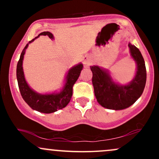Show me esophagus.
I'll return each mask as SVG.
<instances>
[{"mask_svg": "<svg viewBox=\"0 0 159 159\" xmlns=\"http://www.w3.org/2000/svg\"><path fill=\"white\" fill-rule=\"evenodd\" d=\"M84 64L85 66H89L90 64V59L89 56H85L84 57Z\"/></svg>", "mask_w": 159, "mask_h": 159, "instance_id": "1", "label": "esophagus"}]
</instances>
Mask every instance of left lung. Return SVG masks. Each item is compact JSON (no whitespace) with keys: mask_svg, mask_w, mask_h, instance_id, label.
<instances>
[{"mask_svg":"<svg viewBox=\"0 0 159 159\" xmlns=\"http://www.w3.org/2000/svg\"><path fill=\"white\" fill-rule=\"evenodd\" d=\"M131 55L137 63L136 75L128 85L120 86L112 81L107 71L98 66H90L92 83L97 102L102 106L122 110L133 105L143 93L147 81L145 62L139 49L129 43Z\"/></svg>","mask_w":159,"mask_h":159,"instance_id":"1","label":"left lung"}]
</instances>
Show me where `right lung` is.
Returning <instances> with one entry per match:
<instances>
[{"instance_id":"add662e5","label":"right lung","mask_w":159,"mask_h":159,"mask_svg":"<svg viewBox=\"0 0 159 159\" xmlns=\"http://www.w3.org/2000/svg\"><path fill=\"white\" fill-rule=\"evenodd\" d=\"M40 35H47L51 39L53 38V35L48 31L41 33L39 36ZM39 36H36V38L39 37ZM35 39L30 40L28 44L32 43ZM28 44L26 45L25 48H24L22 52H21L20 59L18 62L17 69H16L18 84H19L20 93H21L23 99L32 109L39 111V112L45 113V114H50V113L55 112L57 110L63 108L70 102L72 96L73 85L78 80L80 74H81V71L83 69V65L78 64L69 71L66 76V82L65 87L60 93L47 95L36 93L27 85V82L25 79L22 69L24 55H25V49L27 48Z\"/></svg>"}]
</instances>
